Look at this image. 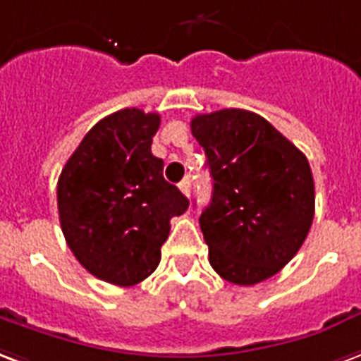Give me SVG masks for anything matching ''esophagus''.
Wrapping results in <instances>:
<instances>
[{"label": "esophagus", "instance_id": "obj_1", "mask_svg": "<svg viewBox=\"0 0 361 361\" xmlns=\"http://www.w3.org/2000/svg\"><path fill=\"white\" fill-rule=\"evenodd\" d=\"M180 189H181V193L185 195V197H189V195H191V180L185 178V180L180 183Z\"/></svg>", "mask_w": 361, "mask_h": 361}]
</instances>
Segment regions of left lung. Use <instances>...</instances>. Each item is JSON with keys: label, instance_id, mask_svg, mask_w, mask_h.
<instances>
[{"label": "left lung", "instance_id": "obj_1", "mask_svg": "<svg viewBox=\"0 0 361 361\" xmlns=\"http://www.w3.org/2000/svg\"><path fill=\"white\" fill-rule=\"evenodd\" d=\"M191 132L214 180L201 218L208 260L235 285L266 281L290 262L314 220L308 159L260 114H197Z\"/></svg>", "mask_w": 361, "mask_h": 361}]
</instances>
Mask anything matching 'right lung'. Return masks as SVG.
I'll return each mask as SVG.
<instances>
[{"label": "right lung", "mask_w": 361, "mask_h": 361, "mask_svg": "<svg viewBox=\"0 0 361 361\" xmlns=\"http://www.w3.org/2000/svg\"><path fill=\"white\" fill-rule=\"evenodd\" d=\"M157 113L122 109L99 120L66 160L57 207L66 245L92 276L132 287L153 274L170 220L189 201L151 153Z\"/></svg>", "instance_id": "1"}]
</instances>
